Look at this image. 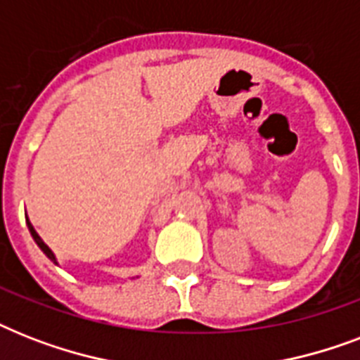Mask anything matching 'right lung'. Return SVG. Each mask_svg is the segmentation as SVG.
Here are the masks:
<instances>
[{"instance_id":"1","label":"right lung","mask_w":360,"mask_h":360,"mask_svg":"<svg viewBox=\"0 0 360 360\" xmlns=\"http://www.w3.org/2000/svg\"><path fill=\"white\" fill-rule=\"evenodd\" d=\"M25 220H27V217H25ZM27 228H30V231H31V237H33V239H35V243H37V245H39V248H41V250L44 252V254H46V256L50 257V259H52L53 263H58V262H56V256H53V252L50 250V248H48L46 245H44V240H42L41 237H39V233H37V231H35V228H33V226H31V222H30V220H27Z\"/></svg>"}]
</instances>
